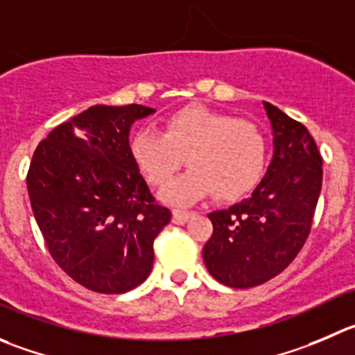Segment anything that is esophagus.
Here are the masks:
<instances>
[{
	"instance_id": "esophagus-1",
	"label": "esophagus",
	"mask_w": 355,
	"mask_h": 355,
	"mask_svg": "<svg viewBox=\"0 0 355 355\" xmlns=\"http://www.w3.org/2000/svg\"><path fill=\"white\" fill-rule=\"evenodd\" d=\"M193 216V212L191 211H181V209H175L174 212H172V218H174V223H180V225H183V223H187L188 219Z\"/></svg>"
}]
</instances>
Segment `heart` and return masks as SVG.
<instances>
[{
	"label": "heart",
	"instance_id": "1",
	"mask_svg": "<svg viewBox=\"0 0 355 355\" xmlns=\"http://www.w3.org/2000/svg\"><path fill=\"white\" fill-rule=\"evenodd\" d=\"M266 136L258 125L205 106L168 114L162 132L141 129L130 139L137 168L153 187H165L187 157L192 168L162 191L168 204H190L214 191L219 200L242 198L265 174Z\"/></svg>",
	"mask_w": 355,
	"mask_h": 355
}]
</instances>
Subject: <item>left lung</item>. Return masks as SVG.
<instances>
[{"mask_svg":"<svg viewBox=\"0 0 355 355\" xmlns=\"http://www.w3.org/2000/svg\"><path fill=\"white\" fill-rule=\"evenodd\" d=\"M273 157L251 197L209 214L204 263L228 288H254L288 268L310 234L322 187V158L305 125L263 103Z\"/></svg>","mask_w":355,"mask_h":355,"instance_id":"8db88e82","label":"left lung"}]
</instances>
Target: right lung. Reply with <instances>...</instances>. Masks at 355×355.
I'll use <instances>...</instances> for the list:
<instances>
[{"label":"right lung","instance_id":"add662e5","mask_svg":"<svg viewBox=\"0 0 355 355\" xmlns=\"http://www.w3.org/2000/svg\"><path fill=\"white\" fill-rule=\"evenodd\" d=\"M153 113L97 104L55 127L33 155L28 191L46 248L90 291L120 295L143 284L155 237L171 221L130 153V127Z\"/></svg>","mask_w":355,"mask_h":355}]
</instances>
